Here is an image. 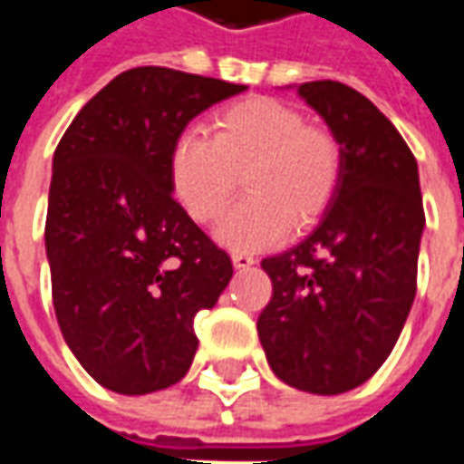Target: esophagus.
I'll list each match as a JSON object with an SVG mask.
<instances>
[{
  "label": "esophagus",
  "mask_w": 464,
  "mask_h": 464,
  "mask_svg": "<svg viewBox=\"0 0 464 464\" xmlns=\"http://www.w3.org/2000/svg\"><path fill=\"white\" fill-rule=\"evenodd\" d=\"M231 261L236 268H251L253 263H256V258H253L251 253H241V251H236L231 256Z\"/></svg>",
  "instance_id": "esophagus-1"
}]
</instances>
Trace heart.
Listing matches in <instances>:
<instances>
[{
    "label": "heart",
    "instance_id": "obj_1",
    "mask_svg": "<svg viewBox=\"0 0 464 464\" xmlns=\"http://www.w3.org/2000/svg\"><path fill=\"white\" fill-rule=\"evenodd\" d=\"M213 129V136L188 129L171 149L173 193L193 221H216L241 176L248 196L216 231L228 248H268L288 236L291 223L305 228L321 218L343 171L331 131L308 126L298 109L268 96L223 109Z\"/></svg>",
    "mask_w": 464,
    "mask_h": 464
}]
</instances>
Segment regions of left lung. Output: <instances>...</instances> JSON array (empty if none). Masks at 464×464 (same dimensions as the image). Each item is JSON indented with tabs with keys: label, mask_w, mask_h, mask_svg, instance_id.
Listing matches in <instances>:
<instances>
[{
	"label": "left lung",
	"mask_w": 464,
	"mask_h": 464,
	"mask_svg": "<svg viewBox=\"0 0 464 464\" xmlns=\"http://www.w3.org/2000/svg\"><path fill=\"white\" fill-rule=\"evenodd\" d=\"M298 96L341 143L343 171L311 236L261 261L273 295L258 338L285 385L338 395L372 378L398 343L425 211L418 161L378 106L331 79L305 82Z\"/></svg>",
	"instance_id": "obj_1"
}]
</instances>
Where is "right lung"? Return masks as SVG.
<instances>
[{"mask_svg": "<svg viewBox=\"0 0 464 464\" xmlns=\"http://www.w3.org/2000/svg\"><path fill=\"white\" fill-rule=\"evenodd\" d=\"M246 92L166 66L123 72L74 116L52 161L46 258L66 345L121 395L171 388L198 348L193 318L233 276L173 198L171 149L193 116Z\"/></svg>", "mask_w": 464, "mask_h": 464, "instance_id": "obj_1", "label": "right lung"}]
</instances>
